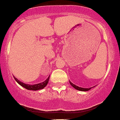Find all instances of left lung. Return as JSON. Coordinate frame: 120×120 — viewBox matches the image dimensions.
Wrapping results in <instances>:
<instances>
[{
    "label": "left lung",
    "instance_id": "1",
    "mask_svg": "<svg viewBox=\"0 0 120 120\" xmlns=\"http://www.w3.org/2000/svg\"><path fill=\"white\" fill-rule=\"evenodd\" d=\"M70 82V84L72 85V86L74 87V88L76 89L77 90H79V91H89V90H90L91 89V88H81V87H79L78 86H77V85L73 84L71 82Z\"/></svg>",
    "mask_w": 120,
    "mask_h": 120
}]
</instances>
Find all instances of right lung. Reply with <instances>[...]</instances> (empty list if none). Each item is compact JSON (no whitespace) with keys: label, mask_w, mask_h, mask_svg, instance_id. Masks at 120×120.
<instances>
[{"label":"right lung","mask_w":120,"mask_h":120,"mask_svg":"<svg viewBox=\"0 0 120 120\" xmlns=\"http://www.w3.org/2000/svg\"><path fill=\"white\" fill-rule=\"evenodd\" d=\"M14 77V79L17 82V83L18 84L21 86L24 87V88L27 89V90H33V91H37V90H41V89L44 88L46 86L47 84L48 83V81H49V76L48 77V79H46L45 81H44L43 82H41L40 83H38V84H35V85H28V84H25L21 82V81H19V80H18L16 78H15V77Z\"/></svg>","instance_id":"1"}]
</instances>
